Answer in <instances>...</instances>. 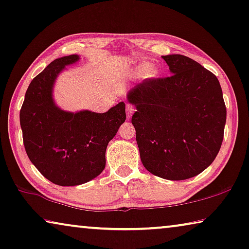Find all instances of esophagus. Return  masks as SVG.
Instances as JSON below:
<instances>
[{
    "instance_id": "34e87169",
    "label": "esophagus",
    "mask_w": 249,
    "mask_h": 249,
    "mask_svg": "<svg viewBox=\"0 0 249 249\" xmlns=\"http://www.w3.org/2000/svg\"><path fill=\"white\" fill-rule=\"evenodd\" d=\"M134 107H133V105H131V104H126V115H127V118L129 120V118L132 117L133 113H134Z\"/></svg>"
}]
</instances>
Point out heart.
<instances>
[{"mask_svg": "<svg viewBox=\"0 0 249 249\" xmlns=\"http://www.w3.org/2000/svg\"><path fill=\"white\" fill-rule=\"evenodd\" d=\"M132 75L134 77H140L143 75L147 79H153V78L158 77L159 70L155 66H148L146 62H141L132 69Z\"/></svg>", "mask_w": 249, "mask_h": 249, "instance_id": "obj_1", "label": "heart"}]
</instances>
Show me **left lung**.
I'll list each match as a JSON object with an SVG mask.
<instances>
[{"instance_id": "left-lung-1", "label": "left lung", "mask_w": 249, "mask_h": 249, "mask_svg": "<svg viewBox=\"0 0 249 249\" xmlns=\"http://www.w3.org/2000/svg\"><path fill=\"white\" fill-rule=\"evenodd\" d=\"M172 73L145 79L127 92L144 168L166 180L198 176L216 159L226 124L217 77L182 54L163 55Z\"/></svg>"}]
</instances>
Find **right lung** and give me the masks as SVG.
I'll return each instance as SVG.
<instances>
[{
	"label": "right lung",
	"mask_w": 249,
	"mask_h": 249,
	"mask_svg": "<svg viewBox=\"0 0 249 249\" xmlns=\"http://www.w3.org/2000/svg\"><path fill=\"white\" fill-rule=\"evenodd\" d=\"M78 60L79 55L70 54L48 65L30 83L20 110L30 161L44 178L62 187L86 183L103 172L106 147L126 120L124 102L106 113H71L55 105V79Z\"/></svg>",
	"instance_id": "add662e5"
}]
</instances>
